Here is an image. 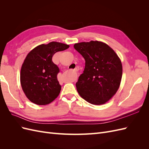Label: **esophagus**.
I'll list each match as a JSON object with an SVG mask.
<instances>
[{
	"label": "esophagus",
	"instance_id": "1",
	"mask_svg": "<svg viewBox=\"0 0 149 149\" xmlns=\"http://www.w3.org/2000/svg\"><path fill=\"white\" fill-rule=\"evenodd\" d=\"M78 70V69L77 68H76L74 69V71H77Z\"/></svg>",
	"mask_w": 149,
	"mask_h": 149
}]
</instances>
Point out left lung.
I'll list each match as a JSON object with an SVG mask.
<instances>
[{
	"label": "left lung",
	"mask_w": 149,
	"mask_h": 149,
	"mask_svg": "<svg viewBox=\"0 0 149 149\" xmlns=\"http://www.w3.org/2000/svg\"><path fill=\"white\" fill-rule=\"evenodd\" d=\"M74 48L85 60L83 73L76 83L78 93L90 104H103L119 88L123 75L119 58L101 42H81L74 44Z\"/></svg>",
	"instance_id": "1"
}]
</instances>
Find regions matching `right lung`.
I'll return each instance as SVG.
<instances>
[{"label": "right lung", "instance_id": "obj_1", "mask_svg": "<svg viewBox=\"0 0 149 149\" xmlns=\"http://www.w3.org/2000/svg\"><path fill=\"white\" fill-rule=\"evenodd\" d=\"M68 45L52 42L33 48L21 68L20 83L29 100L37 105H46L59 95L61 86L57 75L59 68L52 61L54 54L65 50Z\"/></svg>", "mask_w": 149, "mask_h": 149}]
</instances>
